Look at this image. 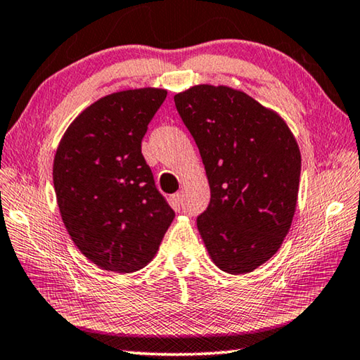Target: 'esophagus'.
Instances as JSON below:
<instances>
[{
    "label": "esophagus",
    "mask_w": 360,
    "mask_h": 360,
    "mask_svg": "<svg viewBox=\"0 0 360 360\" xmlns=\"http://www.w3.org/2000/svg\"><path fill=\"white\" fill-rule=\"evenodd\" d=\"M172 204L176 210L181 209V204H184V196H181V193H176L172 196Z\"/></svg>",
    "instance_id": "1"
}]
</instances>
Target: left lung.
<instances>
[{"instance_id":"left-lung-1","label":"left lung","mask_w":360,"mask_h":360,"mask_svg":"<svg viewBox=\"0 0 360 360\" xmlns=\"http://www.w3.org/2000/svg\"><path fill=\"white\" fill-rule=\"evenodd\" d=\"M174 101L210 185V204L198 217L205 248L224 272H253L291 228L299 145L278 113L234 88L196 85Z\"/></svg>"}]
</instances>
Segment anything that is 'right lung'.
Here are the masks:
<instances>
[{
  "instance_id": "1",
  "label": "right lung",
  "mask_w": 360,
  "mask_h": 360,
  "mask_svg": "<svg viewBox=\"0 0 360 360\" xmlns=\"http://www.w3.org/2000/svg\"><path fill=\"white\" fill-rule=\"evenodd\" d=\"M161 88L107 94L69 124L53 160L56 202L82 255L129 274L153 259L175 217L142 155Z\"/></svg>"
}]
</instances>
